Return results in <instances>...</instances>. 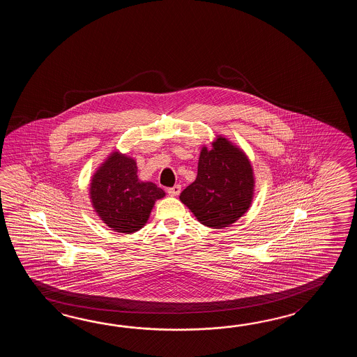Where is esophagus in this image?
<instances>
[{
    "label": "esophagus",
    "instance_id": "34e87169",
    "mask_svg": "<svg viewBox=\"0 0 357 357\" xmlns=\"http://www.w3.org/2000/svg\"><path fill=\"white\" fill-rule=\"evenodd\" d=\"M167 192L171 197H177V195L181 192V186H180V185H175V186L169 188V189L167 190Z\"/></svg>",
    "mask_w": 357,
    "mask_h": 357
}]
</instances>
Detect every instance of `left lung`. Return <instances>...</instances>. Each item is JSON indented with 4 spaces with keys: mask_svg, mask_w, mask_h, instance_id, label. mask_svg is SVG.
Listing matches in <instances>:
<instances>
[{
    "mask_svg": "<svg viewBox=\"0 0 357 357\" xmlns=\"http://www.w3.org/2000/svg\"><path fill=\"white\" fill-rule=\"evenodd\" d=\"M254 174L246 154L226 137H217L212 148L203 146L197 180L180 195L197 220L213 228L228 227L250 208Z\"/></svg>",
    "mask_w": 357,
    "mask_h": 357,
    "instance_id": "1",
    "label": "left lung"
}]
</instances>
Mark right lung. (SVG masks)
Wrapping results in <instances>:
<instances>
[{
	"label": "right lung",
	"mask_w": 357,
	"mask_h": 357,
	"mask_svg": "<svg viewBox=\"0 0 357 357\" xmlns=\"http://www.w3.org/2000/svg\"><path fill=\"white\" fill-rule=\"evenodd\" d=\"M89 195L94 211L108 227L132 234L144 226L154 203L166 194L155 183L137 178L135 160L114 152L93 175Z\"/></svg>",
	"instance_id": "add662e5"
}]
</instances>
